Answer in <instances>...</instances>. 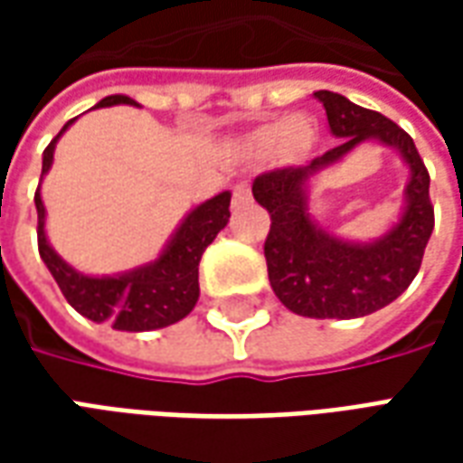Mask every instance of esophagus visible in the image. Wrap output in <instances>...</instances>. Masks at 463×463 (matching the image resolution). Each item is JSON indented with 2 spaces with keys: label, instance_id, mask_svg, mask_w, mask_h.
Here are the masks:
<instances>
[{
  "label": "esophagus",
  "instance_id": "obj_1",
  "mask_svg": "<svg viewBox=\"0 0 463 463\" xmlns=\"http://www.w3.org/2000/svg\"><path fill=\"white\" fill-rule=\"evenodd\" d=\"M250 183H235V188H232V203H235V205H242V203H250Z\"/></svg>",
  "mask_w": 463,
  "mask_h": 463
}]
</instances>
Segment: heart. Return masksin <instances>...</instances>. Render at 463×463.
<instances>
[{
  "label": "heart",
  "instance_id": "obj_1",
  "mask_svg": "<svg viewBox=\"0 0 463 463\" xmlns=\"http://www.w3.org/2000/svg\"><path fill=\"white\" fill-rule=\"evenodd\" d=\"M315 133L305 121L300 118H280V121L268 123L258 131L252 133V146L258 151H275L280 148L285 156L298 158L312 146Z\"/></svg>",
  "mask_w": 463,
  "mask_h": 463
}]
</instances>
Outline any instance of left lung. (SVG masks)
Returning <instances> with one entry per match:
<instances>
[{"mask_svg": "<svg viewBox=\"0 0 463 463\" xmlns=\"http://www.w3.org/2000/svg\"><path fill=\"white\" fill-rule=\"evenodd\" d=\"M342 138L307 165H288L258 175L252 195L270 213L265 238L268 278L278 300L295 315L315 320H352L397 300L417 278L431 231L434 205L429 201V171L404 128L379 111L352 104L342 94L315 91ZM364 140L392 145L408 161L412 178L402 221L374 243H347L314 225L307 213V181Z\"/></svg>", "mask_w": 463, "mask_h": 463, "instance_id": "1", "label": "left lung"}]
</instances>
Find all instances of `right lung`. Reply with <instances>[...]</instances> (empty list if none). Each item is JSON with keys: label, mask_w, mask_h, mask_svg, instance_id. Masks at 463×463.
I'll use <instances>...</instances> for the list:
<instances>
[{"label": "right lung", "mask_w": 463, "mask_h": 463, "mask_svg": "<svg viewBox=\"0 0 463 463\" xmlns=\"http://www.w3.org/2000/svg\"><path fill=\"white\" fill-rule=\"evenodd\" d=\"M128 104L138 106L128 96H106L96 106ZM66 123L56 138L44 151L42 175L52 168L54 146L59 136L74 123ZM42 188H36V238H39V255L46 262L49 272L54 275L56 285L64 292L66 302L94 322H111L114 330L123 332H148L168 327L173 322L183 320L195 307L201 288H198V262L205 248L215 241V235L228 225L231 218V193H218L211 201L201 203L195 211L185 215L181 228L175 231L171 242L165 245L158 260L148 262L143 268L123 272L116 278H91L74 270L64 262L49 245L44 232V203Z\"/></svg>", "instance_id": "add662e5"}]
</instances>
